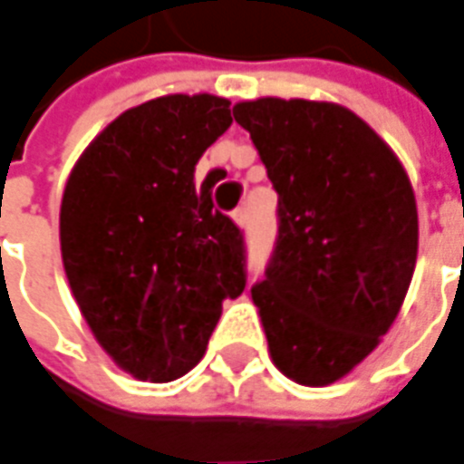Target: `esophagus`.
Instances as JSON below:
<instances>
[{"instance_id":"1","label":"esophagus","mask_w":464,"mask_h":464,"mask_svg":"<svg viewBox=\"0 0 464 464\" xmlns=\"http://www.w3.org/2000/svg\"><path fill=\"white\" fill-rule=\"evenodd\" d=\"M231 218H233V223H236V226H241V228H244V226L248 223V208H246V205L236 208V210L231 213Z\"/></svg>"}]
</instances>
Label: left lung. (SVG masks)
Masks as SVG:
<instances>
[{
  "label": "left lung",
  "mask_w": 464,
  "mask_h": 464,
  "mask_svg": "<svg viewBox=\"0 0 464 464\" xmlns=\"http://www.w3.org/2000/svg\"><path fill=\"white\" fill-rule=\"evenodd\" d=\"M277 189V244L251 287L272 362L300 385L349 375L388 334L419 251L413 187L391 146L334 102L233 107Z\"/></svg>",
  "instance_id": "left-lung-1"
}]
</instances>
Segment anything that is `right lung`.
<instances>
[{
  "label": "right lung",
  "instance_id": "1",
  "mask_svg": "<svg viewBox=\"0 0 464 464\" xmlns=\"http://www.w3.org/2000/svg\"><path fill=\"white\" fill-rule=\"evenodd\" d=\"M231 102L167 94L125 110L79 156L61 200V256L79 311L112 362L169 382L202 360L223 300L246 287L244 233L213 208L200 156Z\"/></svg>",
  "mask_w": 464,
  "mask_h": 464
}]
</instances>
